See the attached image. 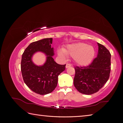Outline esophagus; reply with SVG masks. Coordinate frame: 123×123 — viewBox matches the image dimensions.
Returning a JSON list of instances; mask_svg holds the SVG:
<instances>
[{
  "instance_id": "esophagus-1",
  "label": "esophagus",
  "mask_w": 123,
  "mask_h": 123,
  "mask_svg": "<svg viewBox=\"0 0 123 123\" xmlns=\"http://www.w3.org/2000/svg\"><path fill=\"white\" fill-rule=\"evenodd\" d=\"M71 66V65L70 64H67L66 65V68H67L68 67H70Z\"/></svg>"
}]
</instances>
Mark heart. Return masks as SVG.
I'll use <instances>...</instances> for the list:
<instances>
[{
	"instance_id": "heart-1",
	"label": "heart",
	"mask_w": 123,
	"mask_h": 123,
	"mask_svg": "<svg viewBox=\"0 0 123 123\" xmlns=\"http://www.w3.org/2000/svg\"><path fill=\"white\" fill-rule=\"evenodd\" d=\"M95 51L93 47L84 43L70 44L66 49L59 50L58 54L60 56L65 58L67 55L74 57L77 64L81 66L89 64L94 57Z\"/></svg>"
}]
</instances>
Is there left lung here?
<instances>
[{
  "label": "left lung",
  "mask_w": 123,
  "mask_h": 123,
  "mask_svg": "<svg viewBox=\"0 0 123 123\" xmlns=\"http://www.w3.org/2000/svg\"><path fill=\"white\" fill-rule=\"evenodd\" d=\"M98 56L87 66L74 67V85L84 94H92L99 90L108 80L111 70V54L102 44L98 43Z\"/></svg>",
  "instance_id": "1"
}]
</instances>
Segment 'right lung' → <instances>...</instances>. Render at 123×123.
<instances>
[{"label": "right lung", "mask_w": 123, "mask_h": 123, "mask_svg": "<svg viewBox=\"0 0 123 123\" xmlns=\"http://www.w3.org/2000/svg\"><path fill=\"white\" fill-rule=\"evenodd\" d=\"M52 38H44L33 42L26 48L22 55L21 71L25 84L32 90L40 95L52 92L56 87L58 76L65 70L66 65H59L53 58ZM41 51L47 56L43 66H38L31 61L32 54Z\"/></svg>", "instance_id": "obj_1"}]
</instances>
